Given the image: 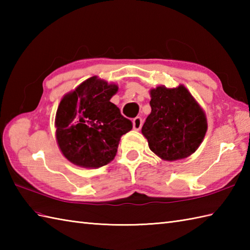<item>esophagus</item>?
Listing matches in <instances>:
<instances>
[{
	"instance_id": "esophagus-1",
	"label": "esophagus",
	"mask_w": 250,
	"mask_h": 250,
	"mask_svg": "<svg viewBox=\"0 0 250 250\" xmlns=\"http://www.w3.org/2000/svg\"><path fill=\"white\" fill-rule=\"evenodd\" d=\"M132 125H133L134 130L139 131L143 125V120H142L141 117H136V118H134L133 121H132Z\"/></svg>"
}]
</instances>
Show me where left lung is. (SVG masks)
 <instances>
[{
    "instance_id": "8db88e82",
    "label": "left lung",
    "mask_w": 250,
    "mask_h": 250,
    "mask_svg": "<svg viewBox=\"0 0 250 250\" xmlns=\"http://www.w3.org/2000/svg\"><path fill=\"white\" fill-rule=\"evenodd\" d=\"M151 113L142 133L150 150L166 161L185 159L198 149L207 131L206 115L184 84L150 90Z\"/></svg>"
}]
</instances>
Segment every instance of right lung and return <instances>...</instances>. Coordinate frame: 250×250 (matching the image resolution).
<instances>
[{
    "label": "right lung",
    "instance_id": "1",
    "mask_svg": "<svg viewBox=\"0 0 250 250\" xmlns=\"http://www.w3.org/2000/svg\"><path fill=\"white\" fill-rule=\"evenodd\" d=\"M117 91L116 83L92 76L60 101L55 119L57 144L75 166L97 168L113 161L121 136L132 129V122L110 102Z\"/></svg>",
    "mask_w": 250,
    "mask_h": 250
}]
</instances>
